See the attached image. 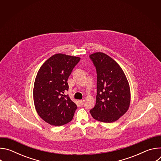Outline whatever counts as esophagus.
Segmentation results:
<instances>
[{
  "instance_id": "1",
  "label": "esophagus",
  "mask_w": 161,
  "mask_h": 161,
  "mask_svg": "<svg viewBox=\"0 0 161 161\" xmlns=\"http://www.w3.org/2000/svg\"><path fill=\"white\" fill-rule=\"evenodd\" d=\"M79 103H80V104L81 105H83V104H84V103H85V101H84V100H80V101H79Z\"/></svg>"
}]
</instances>
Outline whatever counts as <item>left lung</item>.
<instances>
[{
	"instance_id": "obj_1",
	"label": "left lung",
	"mask_w": 161,
	"mask_h": 161,
	"mask_svg": "<svg viewBox=\"0 0 161 161\" xmlns=\"http://www.w3.org/2000/svg\"><path fill=\"white\" fill-rule=\"evenodd\" d=\"M97 71L96 104L90 112L99 122L111 123L127 111L130 90L127 77L119 64L103 52L90 55Z\"/></svg>"
}]
</instances>
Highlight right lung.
Masks as SVG:
<instances>
[{
	"mask_svg": "<svg viewBox=\"0 0 161 161\" xmlns=\"http://www.w3.org/2000/svg\"><path fill=\"white\" fill-rule=\"evenodd\" d=\"M80 58L57 53L44 62L36 75L33 89L36 110L46 122L60 126L72 120L76 104L64 94L67 80Z\"/></svg>",
	"mask_w": 161,
	"mask_h": 161,
	"instance_id": "right-lung-1",
	"label": "right lung"
}]
</instances>
